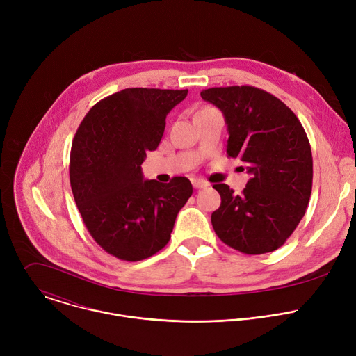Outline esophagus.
I'll list each match as a JSON object with an SVG mask.
<instances>
[{
  "label": "esophagus",
  "mask_w": 356,
  "mask_h": 356,
  "mask_svg": "<svg viewBox=\"0 0 356 356\" xmlns=\"http://www.w3.org/2000/svg\"><path fill=\"white\" fill-rule=\"evenodd\" d=\"M191 184H193V187L194 188H204V187H207L209 186V183L206 181V180H202V179H191Z\"/></svg>",
  "instance_id": "34e87169"
}]
</instances>
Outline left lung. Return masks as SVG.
<instances>
[{
    "mask_svg": "<svg viewBox=\"0 0 356 356\" xmlns=\"http://www.w3.org/2000/svg\"><path fill=\"white\" fill-rule=\"evenodd\" d=\"M201 98L222 111L227 155L250 175L238 195L224 183L213 186L221 195L213 228L246 255L273 252L293 234L310 201L313 156L306 131L283 101L258 87H213Z\"/></svg>",
    "mask_w": 356,
    "mask_h": 356,
    "instance_id": "obj_1",
    "label": "left lung"
}]
</instances>
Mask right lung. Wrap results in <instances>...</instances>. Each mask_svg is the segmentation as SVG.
<instances>
[{
    "label": "right lung",
    "instance_id": "1",
    "mask_svg": "<svg viewBox=\"0 0 356 356\" xmlns=\"http://www.w3.org/2000/svg\"><path fill=\"white\" fill-rule=\"evenodd\" d=\"M187 91L121 90L98 101L74 135L69 170L77 209L94 241L121 261L138 262L163 249L193 193L187 177L162 184L143 180L140 170Z\"/></svg>",
    "mask_w": 356,
    "mask_h": 356
}]
</instances>
